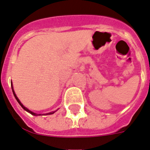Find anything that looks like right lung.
<instances>
[{
	"label": "right lung",
	"mask_w": 150,
	"mask_h": 150,
	"mask_svg": "<svg viewBox=\"0 0 150 150\" xmlns=\"http://www.w3.org/2000/svg\"><path fill=\"white\" fill-rule=\"evenodd\" d=\"M11 86H12V90H13V95H14V96H15V98H16V100H17V102H18V103H19V105H21V107H22V108L24 109V110H26V111H28V113H30V114H32V115H34V116H38V115H42V114H36V113H33V112H32L31 110H28V108H25V106H24V105H22V104L21 103V102H20V100L19 99H18V97L16 96V93H15V92H14V90H13V84H12V83H11ZM55 111H53V112H50V113H48V114H45V115H49V114H53L54 113ZM42 115H44V114H42Z\"/></svg>",
	"instance_id": "1"
}]
</instances>
